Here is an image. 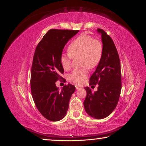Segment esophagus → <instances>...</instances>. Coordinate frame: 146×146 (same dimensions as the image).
Returning a JSON list of instances; mask_svg holds the SVG:
<instances>
[{"instance_id": "34e87169", "label": "esophagus", "mask_w": 146, "mask_h": 146, "mask_svg": "<svg viewBox=\"0 0 146 146\" xmlns=\"http://www.w3.org/2000/svg\"><path fill=\"white\" fill-rule=\"evenodd\" d=\"M76 90H79V89H81L82 87L80 86H78V85H76Z\"/></svg>"}]
</instances>
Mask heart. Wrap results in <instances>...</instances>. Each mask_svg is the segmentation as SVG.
<instances>
[{
	"label": "heart",
	"instance_id": "heart-1",
	"mask_svg": "<svg viewBox=\"0 0 146 146\" xmlns=\"http://www.w3.org/2000/svg\"><path fill=\"white\" fill-rule=\"evenodd\" d=\"M68 49L70 53L61 54L60 63L64 70H68L73 56H82V66L86 67L74 70L68 77L70 81L80 84L88 77L86 67L93 69L100 62L104 52L103 44L90 35L82 34L70 43Z\"/></svg>",
	"mask_w": 146,
	"mask_h": 146
}]
</instances>
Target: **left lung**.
I'll use <instances>...</instances> for the list:
<instances>
[{"instance_id": "8db88e82", "label": "left lung", "mask_w": 146, "mask_h": 146, "mask_svg": "<svg viewBox=\"0 0 146 146\" xmlns=\"http://www.w3.org/2000/svg\"><path fill=\"white\" fill-rule=\"evenodd\" d=\"M97 32L101 35L104 52L100 62L90 78V85L99 86L94 93L89 87L85 88L87 94L83 105L88 115L101 119L109 116L117 104L122 88L121 70L113 39L102 29H98Z\"/></svg>"}]
</instances>
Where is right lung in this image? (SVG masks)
I'll return each instance as SVG.
<instances>
[{
    "label": "right lung",
    "instance_id": "right-lung-1",
    "mask_svg": "<svg viewBox=\"0 0 146 146\" xmlns=\"http://www.w3.org/2000/svg\"><path fill=\"white\" fill-rule=\"evenodd\" d=\"M79 30L51 29L38 44L31 69V91L38 111L47 119L58 121L65 117L76 87L68 84L61 91L55 82L63 78L60 56L66 43Z\"/></svg>",
    "mask_w": 146,
    "mask_h": 146
}]
</instances>
